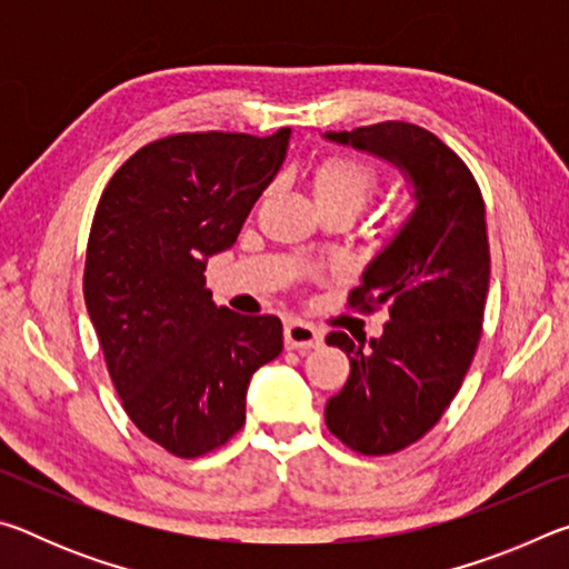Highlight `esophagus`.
I'll return each instance as SVG.
<instances>
[{
  "mask_svg": "<svg viewBox=\"0 0 569 569\" xmlns=\"http://www.w3.org/2000/svg\"><path fill=\"white\" fill-rule=\"evenodd\" d=\"M286 346L288 349H319L323 343V331L306 321H288L286 323Z\"/></svg>",
  "mask_w": 569,
  "mask_h": 569,
  "instance_id": "obj_1",
  "label": "esophagus"
}]
</instances>
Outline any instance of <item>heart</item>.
<instances>
[{"label": "heart", "instance_id": "obj_1", "mask_svg": "<svg viewBox=\"0 0 569 569\" xmlns=\"http://www.w3.org/2000/svg\"><path fill=\"white\" fill-rule=\"evenodd\" d=\"M379 176L369 162L349 156L323 158L311 172V188L316 206L343 203L359 210L373 196Z\"/></svg>", "mask_w": 569, "mask_h": 569}]
</instances>
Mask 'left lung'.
I'll return each instance as SVG.
<instances>
[{
	"instance_id": "1",
	"label": "left lung",
	"mask_w": 569,
	"mask_h": 569,
	"mask_svg": "<svg viewBox=\"0 0 569 569\" xmlns=\"http://www.w3.org/2000/svg\"><path fill=\"white\" fill-rule=\"evenodd\" d=\"M323 138L391 162L417 200L349 293L363 313L387 308L383 333L326 336L351 361L326 403V427L359 455H393L441 419L475 359L489 291L485 200L465 160L419 124L389 120Z\"/></svg>"
}]
</instances>
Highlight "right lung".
I'll list each match as a JSON object with an SVG mask.
<instances>
[{"mask_svg":"<svg viewBox=\"0 0 569 569\" xmlns=\"http://www.w3.org/2000/svg\"><path fill=\"white\" fill-rule=\"evenodd\" d=\"M291 130L180 132L140 148L94 210L84 303L134 427L170 455L223 447L246 423L250 377L283 351L276 316H240L206 288L281 170Z\"/></svg>","mask_w":569,"mask_h":569,"instance_id":"add662e5","label":"right lung"}]
</instances>
